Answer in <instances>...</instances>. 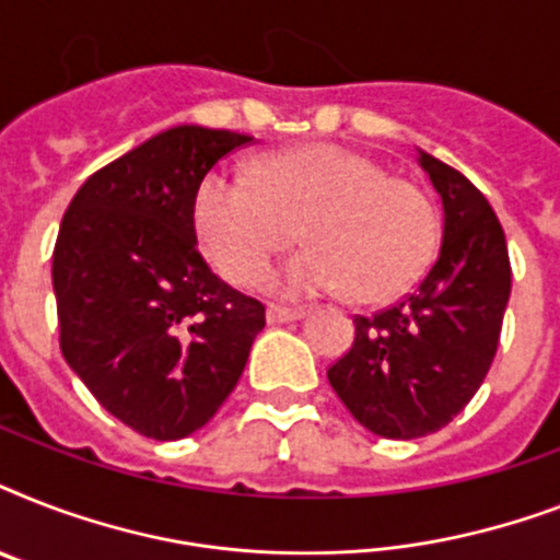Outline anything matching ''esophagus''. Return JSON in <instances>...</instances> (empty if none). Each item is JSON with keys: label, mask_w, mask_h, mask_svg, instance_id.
Returning a JSON list of instances; mask_svg holds the SVG:
<instances>
[{"label": "esophagus", "mask_w": 560, "mask_h": 560, "mask_svg": "<svg viewBox=\"0 0 560 560\" xmlns=\"http://www.w3.org/2000/svg\"><path fill=\"white\" fill-rule=\"evenodd\" d=\"M293 319H302V311H290V307H279V305L267 307V323L270 325L293 323Z\"/></svg>", "instance_id": "esophagus-1"}]
</instances>
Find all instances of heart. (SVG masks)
Listing matches in <instances>:
<instances>
[{"instance_id":"1","label":"heart","mask_w":560,"mask_h":560,"mask_svg":"<svg viewBox=\"0 0 560 560\" xmlns=\"http://www.w3.org/2000/svg\"><path fill=\"white\" fill-rule=\"evenodd\" d=\"M296 226L311 244L276 276L288 296L354 284L366 302L407 293L439 246L433 202L409 183L337 144L276 153L264 183L249 168H218L194 194V229L206 258L232 284H253Z\"/></svg>"}]
</instances>
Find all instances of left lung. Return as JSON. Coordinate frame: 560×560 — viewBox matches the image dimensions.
<instances>
[{"mask_svg": "<svg viewBox=\"0 0 560 560\" xmlns=\"http://www.w3.org/2000/svg\"><path fill=\"white\" fill-rule=\"evenodd\" d=\"M442 197L439 258L404 302L354 319V346L328 381L351 416L383 439L442 430L482 386L512 293V264L491 202L465 174L418 148Z\"/></svg>", "mask_w": 560, "mask_h": 560, "instance_id": "obj_1", "label": "left lung"}]
</instances>
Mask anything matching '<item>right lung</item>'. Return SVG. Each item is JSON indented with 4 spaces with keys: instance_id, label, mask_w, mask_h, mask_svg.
<instances>
[{
    "instance_id": "obj_1",
    "label": "right lung",
    "mask_w": 560,
    "mask_h": 560,
    "mask_svg": "<svg viewBox=\"0 0 560 560\" xmlns=\"http://www.w3.org/2000/svg\"><path fill=\"white\" fill-rule=\"evenodd\" d=\"M253 136L179 125L95 171L51 258L60 351L107 412L156 442L200 430L235 389L264 305L202 261L194 194Z\"/></svg>"
}]
</instances>
